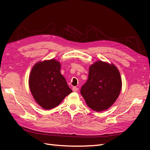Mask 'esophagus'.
<instances>
[{"instance_id": "1", "label": "esophagus", "mask_w": 150, "mask_h": 150, "mask_svg": "<svg viewBox=\"0 0 150 150\" xmlns=\"http://www.w3.org/2000/svg\"><path fill=\"white\" fill-rule=\"evenodd\" d=\"M79 90V88L77 87H73V91H77Z\"/></svg>"}]
</instances>
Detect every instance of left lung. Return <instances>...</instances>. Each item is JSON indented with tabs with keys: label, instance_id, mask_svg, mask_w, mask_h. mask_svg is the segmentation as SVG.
I'll use <instances>...</instances> for the list:
<instances>
[{
	"label": "left lung",
	"instance_id": "left-lung-1",
	"mask_svg": "<svg viewBox=\"0 0 150 150\" xmlns=\"http://www.w3.org/2000/svg\"><path fill=\"white\" fill-rule=\"evenodd\" d=\"M121 88L122 81L117 67L99 60L90 66L88 81L82 86L81 93L91 109L102 111L112 106Z\"/></svg>",
	"mask_w": 150,
	"mask_h": 150
}]
</instances>
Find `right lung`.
I'll return each mask as SVG.
<instances>
[{
    "mask_svg": "<svg viewBox=\"0 0 150 150\" xmlns=\"http://www.w3.org/2000/svg\"><path fill=\"white\" fill-rule=\"evenodd\" d=\"M61 64L55 59L34 65L29 77L30 89L35 100L45 110L58 106L72 90L60 73Z\"/></svg>",
    "mask_w": 150,
    "mask_h": 150,
    "instance_id": "add662e5",
    "label": "right lung"
}]
</instances>
